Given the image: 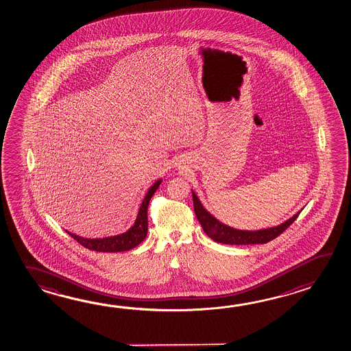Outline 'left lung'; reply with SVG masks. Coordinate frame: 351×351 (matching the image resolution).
<instances>
[{
    "label": "left lung",
    "mask_w": 351,
    "mask_h": 351,
    "mask_svg": "<svg viewBox=\"0 0 351 351\" xmlns=\"http://www.w3.org/2000/svg\"><path fill=\"white\" fill-rule=\"evenodd\" d=\"M193 193V210L197 220L201 223L202 229L208 237L214 241L226 245H251V243H266L279 237L280 234L291 225L300 211L287 219V221L281 222L280 225L260 230H239L231 228L229 225L217 220L214 215L210 214L199 200L195 191Z\"/></svg>",
    "instance_id": "left-lung-1"
}]
</instances>
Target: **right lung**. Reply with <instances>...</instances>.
Masks as SVG:
<instances>
[{"mask_svg": "<svg viewBox=\"0 0 351 351\" xmlns=\"http://www.w3.org/2000/svg\"><path fill=\"white\" fill-rule=\"evenodd\" d=\"M162 179H158L151 185L150 189L143 197V202L138 208L136 220L134 225L130 228L126 232H122L114 237H101V239H87V237H79L76 234H70L77 243L85 246L88 250L100 251V252H121V251H129L137 245L143 243V239L147 235V208L152 195L158 190Z\"/></svg>", "mask_w": 351, "mask_h": 351, "instance_id": "add662e5", "label": "right lung"}]
</instances>
